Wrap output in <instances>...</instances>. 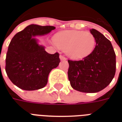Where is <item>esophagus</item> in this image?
Listing matches in <instances>:
<instances>
[{
  "label": "esophagus",
  "instance_id": "1",
  "mask_svg": "<svg viewBox=\"0 0 122 122\" xmlns=\"http://www.w3.org/2000/svg\"><path fill=\"white\" fill-rule=\"evenodd\" d=\"M59 58H60V59H61V60H66V58H65V57L63 55L59 56Z\"/></svg>",
  "mask_w": 122,
  "mask_h": 122
}]
</instances>
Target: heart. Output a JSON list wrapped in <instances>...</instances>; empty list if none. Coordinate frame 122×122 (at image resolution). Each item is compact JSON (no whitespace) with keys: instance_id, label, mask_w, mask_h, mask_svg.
I'll list each match as a JSON object with an SVG mask.
<instances>
[{"instance_id":"1","label":"heart","mask_w":122,"mask_h":122,"mask_svg":"<svg viewBox=\"0 0 122 122\" xmlns=\"http://www.w3.org/2000/svg\"><path fill=\"white\" fill-rule=\"evenodd\" d=\"M54 44L65 50L67 56L73 59H81L92 51L96 39L90 32L69 31L57 33L54 37Z\"/></svg>"}]
</instances>
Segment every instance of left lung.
<instances>
[{"instance_id":"left-lung-1","label":"left lung","mask_w":122,"mask_h":122,"mask_svg":"<svg viewBox=\"0 0 122 122\" xmlns=\"http://www.w3.org/2000/svg\"><path fill=\"white\" fill-rule=\"evenodd\" d=\"M96 46L81 60H68V79L73 89L81 92L95 93L106 88L116 71V55L112 44L102 33L90 30Z\"/></svg>"}]
</instances>
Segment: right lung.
<instances>
[{
	"label": "right lung",
	"instance_id": "add662e5",
	"mask_svg": "<svg viewBox=\"0 0 122 122\" xmlns=\"http://www.w3.org/2000/svg\"><path fill=\"white\" fill-rule=\"evenodd\" d=\"M55 28L32 24L12 39L7 52L5 71L18 87L35 91L47 85L49 73L59 65V54L47 53L35 37L47 35Z\"/></svg>",
	"mask_w": 122,
	"mask_h": 122
}]
</instances>
